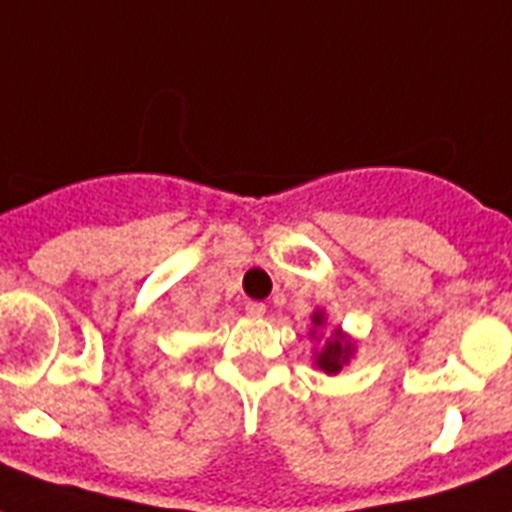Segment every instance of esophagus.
<instances>
[{
	"label": "esophagus",
	"mask_w": 512,
	"mask_h": 512,
	"mask_svg": "<svg viewBox=\"0 0 512 512\" xmlns=\"http://www.w3.org/2000/svg\"><path fill=\"white\" fill-rule=\"evenodd\" d=\"M244 311H247V316H252V319H263L265 303H260V300H249V303L244 305Z\"/></svg>",
	"instance_id": "1"
}]
</instances>
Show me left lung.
Masks as SVG:
<instances>
[{"label":"left lung","instance_id":"8db88e82","mask_svg":"<svg viewBox=\"0 0 512 512\" xmlns=\"http://www.w3.org/2000/svg\"><path fill=\"white\" fill-rule=\"evenodd\" d=\"M313 324L319 327L321 313L313 316ZM350 353H353V345L345 342V337H342L340 332H335V337H329L327 340V348L321 350L319 356H316V364H319V369H324L327 374H337L342 369V364L350 358Z\"/></svg>","mask_w":512,"mask_h":512}]
</instances>
